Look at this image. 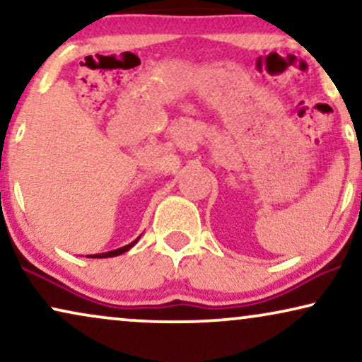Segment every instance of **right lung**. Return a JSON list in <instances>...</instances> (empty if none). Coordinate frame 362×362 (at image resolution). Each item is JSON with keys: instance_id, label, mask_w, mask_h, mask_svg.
<instances>
[{"instance_id": "1", "label": "right lung", "mask_w": 362, "mask_h": 362, "mask_svg": "<svg viewBox=\"0 0 362 362\" xmlns=\"http://www.w3.org/2000/svg\"><path fill=\"white\" fill-rule=\"evenodd\" d=\"M138 240V239H136ZM135 242H132V244H128L125 247H122V249H117V250H112V252H105V254H97V255H92V259H105V257H115V255H120V254H125L127 250H130L133 245L136 244Z\"/></svg>"}]
</instances>
